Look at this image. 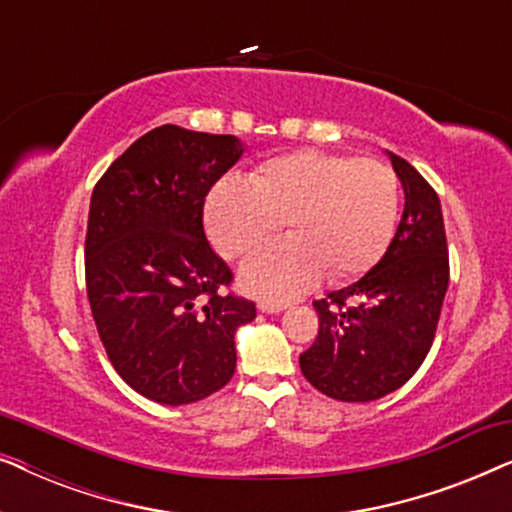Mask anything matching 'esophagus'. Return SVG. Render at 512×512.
Masks as SVG:
<instances>
[{"label": "esophagus", "instance_id": "obj_1", "mask_svg": "<svg viewBox=\"0 0 512 512\" xmlns=\"http://www.w3.org/2000/svg\"><path fill=\"white\" fill-rule=\"evenodd\" d=\"M289 303H275V300H258V310L263 314H279L284 312Z\"/></svg>", "mask_w": 512, "mask_h": 512}]
</instances>
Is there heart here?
<instances>
[{
  "mask_svg": "<svg viewBox=\"0 0 512 512\" xmlns=\"http://www.w3.org/2000/svg\"><path fill=\"white\" fill-rule=\"evenodd\" d=\"M398 216V181L375 158L314 149L263 160L249 179L223 177L207 195L205 223L223 256L247 258L277 228L289 237L242 265L249 291L289 298L324 275L347 282L387 251Z\"/></svg>",
  "mask_w": 512,
  "mask_h": 512,
  "instance_id": "heart-1",
  "label": "heart"
}]
</instances>
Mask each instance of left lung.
Listing matches in <instances>:
<instances>
[{"label": "left lung", "mask_w": 512, "mask_h": 512, "mask_svg": "<svg viewBox=\"0 0 512 512\" xmlns=\"http://www.w3.org/2000/svg\"><path fill=\"white\" fill-rule=\"evenodd\" d=\"M387 158L405 195L394 240L359 282L314 300L319 333L300 354L305 380L335 401H377L417 373L450 282L436 191L408 160Z\"/></svg>", "instance_id": "8db88e82"}]
</instances>
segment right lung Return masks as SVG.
I'll use <instances>...</instances> for the list:
<instances>
[{"instance_id": "add662e5", "label": "right lung", "mask_w": 512, "mask_h": 512, "mask_svg": "<svg viewBox=\"0 0 512 512\" xmlns=\"http://www.w3.org/2000/svg\"><path fill=\"white\" fill-rule=\"evenodd\" d=\"M233 135L160 125L97 181L88 212L86 286L102 345L137 394L202 401L235 373L251 300L223 293L233 272L207 242L202 207L242 158Z\"/></svg>"}]
</instances>
